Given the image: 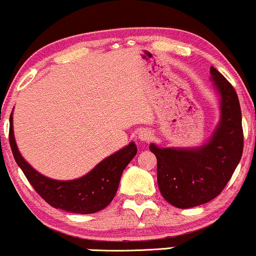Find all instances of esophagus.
<instances>
[{
  "label": "esophagus",
  "mask_w": 256,
  "mask_h": 256,
  "mask_svg": "<svg viewBox=\"0 0 256 256\" xmlns=\"http://www.w3.org/2000/svg\"><path fill=\"white\" fill-rule=\"evenodd\" d=\"M152 138V134L148 130H142L138 132V140L143 142H148Z\"/></svg>",
  "instance_id": "obj_1"
}]
</instances>
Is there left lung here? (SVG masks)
Masks as SVG:
<instances>
[{
	"label": "left lung",
	"mask_w": 256,
	"mask_h": 256,
	"mask_svg": "<svg viewBox=\"0 0 256 256\" xmlns=\"http://www.w3.org/2000/svg\"><path fill=\"white\" fill-rule=\"evenodd\" d=\"M210 72L221 96V120L210 141L198 150L150 146L156 156L160 193L180 209L202 206L220 194L243 154L242 112L237 92L214 66Z\"/></svg>",
	"instance_id": "obj_1"
}]
</instances>
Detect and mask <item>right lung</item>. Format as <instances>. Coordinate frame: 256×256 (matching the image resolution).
I'll list each match as a JSON object with an SVG mask.
<instances>
[{"label":"right lung","instance_id":"obj_1","mask_svg":"<svg viewBox=\"0 0 256 256\" xmlns=\"http://www.w3.org/2000/svg\"><path fill=\"white\" fill-rule=\"evenodd\" d=\"M13 118L10 116V144L16 164L34 190L50 206L74 214L97 212L113 200L124 169L136 156L134 142L106 158L84 178L72 181H56L44 178L25 162L16 148L13 134Z\"/></svg>","mask_w":256,"mask_h":256}]
</instances>
